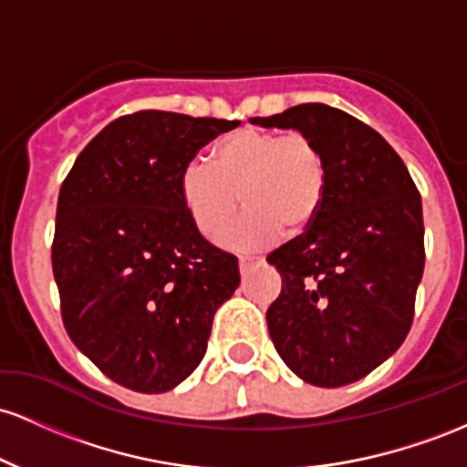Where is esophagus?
Returning <instances> with one entry per match:
<instances>
[{
  "mask_svg": "<svg viewBox=\"0 0 467 467\" xmlns=\"http://www.w3.org/2000/svg\"><path fill=\"white\" fill-rule=\"evenodd\" d=\"M258 258H249V255H243V258L238 260V266H240V274L243 275H247V274H251V271H254V266L258 265Z\"/></svg>",
  "mask_w": 467,
  "mask_h": 467,
  "instance_id": "34e87169",
  "label": "esophagus"
}]
</instances>
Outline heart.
Instances as JSON below:
<instances>
[{"label":"heart","mask_w":467,"mask_h":467,"mask_svg":"<svg viewBox=\"0 0 467 467\" xmlns=\"http://www.w3.org/2000/svg\"><path fill=\"white\" fill-rule=\"evenodd\" d=\"M328 192V161L304 132L240 128L192 161L181 174V198L205 238L220 240L240 202L244 216L224 235L229 249H262L282 234L300 235L316 223Z\"/></svg>","instance_id":"obj_1"}]
</instances>
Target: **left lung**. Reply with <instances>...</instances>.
<instances>
[{"label":"left lung","instance_id":"obj_1","mask_svg":"<svg viewBox=\"0 0 467 467\" xmlns=\"http://www.w3.org/2000/svg\"><path fill=\"white\" fill-rule=\"evenodd\" d=\"M251 123L308 134L328 161L316 223L266 258L282 275L266 311L274 347L308 384H353L410 331L426 262L421 196L384 136L342 109L302 103Z\"/></svg>","mask_w":467,"mask_h":467}]
</instances>
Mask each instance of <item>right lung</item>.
<instances>
[{"label": "right lung", "instance_id": "obj_1", "mask_svg": "<svg viewBox=\"0 0 467 467\" xmlns=\"http://www.w3.org/2000/svg\"><path fill=\"white\" fill-rule=\"evenodd\" d=\"M240 120L140 109L77 156L57 202L52 274L75 347L136 392H165L205 358L238 258L202 238L181 174Z\"/></svg>", "mask_w": 467, "mask_h": 467}]
</instances>
